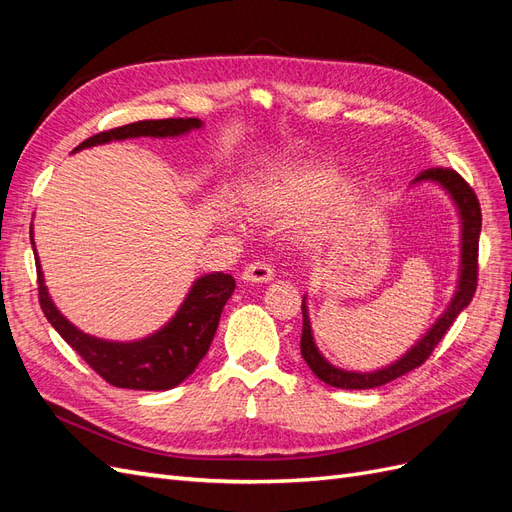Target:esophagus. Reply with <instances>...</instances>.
I'll list each match as a JSON object with an SVG mask.
<instances>
[{"mask_svg": "<svg viewBox=\"0 0 512 512\" xmlns=\"http://www.w3.org/2000/svg\"><path fill=\"white\" fill-rule=\"evenodd\" d=\"M272 277H274L272 266L268 264V261H261V259L251 261V264H248L242 272V279L248 283H266Z\"/></svg>", "mask_w": 512, "mask_h": 512, "instance_id": "1", "label": "esophagus"}]
</instances>
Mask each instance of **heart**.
Wrapping results in <instances>:
<instances>
[{
	"label": "heart",
	"mask_w": 512,
	"mask_h": 512,
	"mask_svg": "<svg viewBox=\"0 0 512 512\" xmlns=\"http://www.w3.org/2000/svg\"><path fill=\"white\" fill-rule=\"evenodd\" d=\"M337 183L335 170L331 168H307L285 173L270 181L253 196V205L261 212L274 214H300L320 205L329 196ZM352 203V192L346 190L333 203V214L342 216Z\"/></svg>",
	"instance_id": "1"
}]
</instances>
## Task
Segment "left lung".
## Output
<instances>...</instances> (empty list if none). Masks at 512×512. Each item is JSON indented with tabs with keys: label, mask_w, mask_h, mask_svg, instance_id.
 I'll use <instances>...</instances> for the list:
<instances>
[{
	"label": "left lung",
	"mask_w": 512,
	"mask_h": 512,
	"mask_svg": "<svg viewBox=\"0 0 512 512\" xmlns=\"http://www.w3.org/2000/svg\"><path fill=\"white\" fill-rule=\"evenodd\" d=\"M413 181H439L441 186L452 194V199L458 205V212H461L463 218V270H461V283H458V292L452 300V305L448 311L443 313L439 322L432 326L428 335L413 346L406 355L396 361L385 370H378L372 374H357V372H344L333 368L331 363H326L324 357L318 352L316 344H313L311 337V326H309V316H307V305L303 298V335H300V355L307 361L311 372L316 374L322 383L337 387V389H374L381 387L393 378H398L406 372H411L419 368L430 355L432 350L437 348V344L445 337V333L450 331V326L454 324L456 316L461 313L476 294L478 287V242H480V227H482V212H480V203L474 188L456 173L454 168L448 166H437V168H426L419 173Z\"/></svg>",
	"instance_id": "1"
}]
</instances>
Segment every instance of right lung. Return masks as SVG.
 Returning <instances> with one entry per match:
<instances>
[{"label": "right lung", "instance_id": "obj_1", "mask_svg": "<svg viewBox=\"0 0 512 512\" xmlns=\"http://www.w3.org/2000/svg\"><path fill=\"white\" fill-rule=\"evenodd\" d=\"M192 127H201L199 119H160V121H138L123 127H114L108 131L86 138L80 147H93V144L110 142V140H125L138 136H179L183 131ZM32 238V235H30ZM36 259V283H38V303L45 313V318L51 326L62 335L77 355H80L90 370H95L103 381L121 387V389H170L177 387L181 381L194 372L199 361L207 355L209 344L216 335L222 307L235 290V281L231 274L214 272L201 277L192 285V290L181 305L177 316L170 320L162 331L142 339V342L131 344H114L103 342V339L84 335L77 331L60 316V311L51 303L43 272Z\"/></svg>", "mask_w": 512, "mask_h": 512}]
</instances>
